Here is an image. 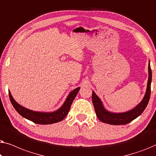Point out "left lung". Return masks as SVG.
Returning <instances> with one entry per match:
<instances>
[{"instance_id": "obj_1", "label": "left lung", "mask_w": 156, "mask_h": 156, "mask_svg": "<svg viewBox=\"0 0 156 156\" xmlns=\"http://www.w3.org/2000/svg\"><path fill=\"white\" fill-rule=\"evenodd\" d=\"M151 81H152V71H151L150 62H149L148 84H147L146 91L144 99L133 109L123 113H113L108 112L104 108L99 97L96 94L94 91H93L92 102L98 119L102 122L112 125H124L131 122L144 112L145 108L148 105L151 96Z\"/></svg>"}]
</instances>
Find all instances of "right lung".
Masks as SVG:
<instances>
[{
  "instance_id": "add662e5",
  "label": "right lung",
  "mask_w": 156,
  "mask_h": 156,
  "mask_svg": "<svg viewBox=\"0 0 156 156\" xmlns=\"http://www.w3.org/2000/svg\"><path fill=\"white\" fill-rule=\"evenodd\" d=\"M80 89V87H78V88H76L73 91H72L69 94L62 106L59 109L52 112H34V111L25 108L24 106L20 105L15 101L10 91L9 97L12 105L13 106L15 109L23 117L33 121L34 123H38V124H52V123H54L59 122V121H62L65 118L68 113H69L70 106H71L73 100L77 94Z\"/></svg>"
}]
</instances>
